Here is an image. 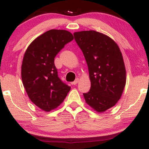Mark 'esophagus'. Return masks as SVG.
Wrapping results in <instances>:
<instances>
[{
    "mask_svg": "<svg viewBox=\"0 0 149 149\" xmlns=\"http://www.w3.org/2000/svg\"><path fill=\"white\" fill-rule=\"evenodd\" d=\"M78 81H79V79H78V78H76V79L74 81H73V83H72V85H76L77 83H78Z\"/></svg>",
    "mask_w": 149,
    "mask_h": 149,
    "instance_id": "esophagus-1",
    "label": "esophagus"
}]
</instances>
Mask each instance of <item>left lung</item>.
Wrapping results in <instances>:
<instances>
[{
    "mask_svg": "<svg viewBox=\"0 0 149 149\" xmlns=\"http://www.w3.org/2000/svg\"><path fill=\"white\" fill-rule=\"evenodd\" d=\"M88 66L90 91L83 94L85 102L93 110L103 113L116 105L126 83L123 57L117 43L105 34L95 31L73 33Z\"/></svg>",
    "mask_w": 149,
    "mask_h": 149,
    "instance_id": "obj_1",
    "label": "left lung"
}]
</instances>
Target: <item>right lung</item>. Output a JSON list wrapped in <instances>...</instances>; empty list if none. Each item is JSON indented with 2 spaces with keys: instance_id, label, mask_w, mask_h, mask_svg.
Returning a JSON list of instances; mask_svg holds the SVG:
<instances>
[{
  "instance_id": "add662e5",
  "label": "right lung",
  "mask_w": 149,
  "mask_h": 149,
  "mask_svg": "<svg viewBox=\"0 0 149 149\" xmlns=\"http://www.w3.org/2000/svg\"><path fill=\"white\" fill-rule=\"evenodd\" d=\"M73 39L66 30L51 29L37 37L27 47L22 64V80L29 97L49 112L64 102L71 87L58 77L54 57Z\"/></svg>"
}]
</instances>
